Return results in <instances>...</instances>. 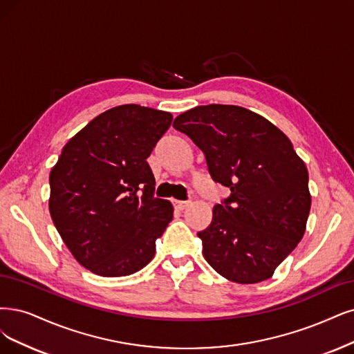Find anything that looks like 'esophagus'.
<instances>
[{
	"label": "esophagus",
	"instance_id": "34e87169",
	"mask_svg": "<svg viewBox=\"0 0 354 354\" xmlns=\"http://www.w3.org/2000/svg\"><path fill=\"white\" fill-rule=\"evenodd\" d=\"M174 205L175 208H178V210H184V208H187L189 205V201H174Z\"/></svg>",
	"mask_w": 354,
	"mask_h": 354
}]
</instances>
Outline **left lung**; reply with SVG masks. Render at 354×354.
I'll return each mask as SVG.
<instances>
[{"mask_svg": "<svg viewBox=\"0 0 354 354\" xmlns=\"http://www.w3.org/2000/svg\"><path fill=\"white\" fill-rule=\"evenodd\" d=\"M174 128L204 153L213 180L230 189L198 232L205 261L234 283L270 279L304 238L310 210L308 169L293 144L266 118L234 104L197 106Z\"/></svg>", "mask_w": 354, "mask_h": 354, "instance_id": "1", "label": "left lung"}]
</instances>
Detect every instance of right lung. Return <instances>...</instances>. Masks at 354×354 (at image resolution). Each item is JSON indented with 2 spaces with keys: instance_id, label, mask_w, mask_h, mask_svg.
I'll use <instances>...</instances> for the list:
<instances>
[{
  "instance_id": "obj_1",
  "label": "right lung",
  "mask_w": 354,
  "mask_h": 354,
  "mask_svg": "<svg viewBox=\"0 0 354 354\" xmlns=\"http://www.w3.org/2000/svg\"><path fill=\"white\" fill-rule=\"evenodd\" d=\"M170 124L169 112L112 108L65 144L50 170L52 221L73 257L97 276L146 267L174 217L172 204L154 197L147 163Z\"/></svg>"
}]
</instances>
